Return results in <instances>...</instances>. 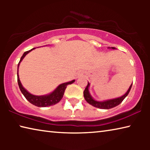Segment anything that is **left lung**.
Wrapping results in <instances>:
<instances>
[{"label":"left lung","mask_w":150,"mask_h":150,"mask_svg":"<svg viewBox=\"0 0 150 150\" xmlns=\"http://www.w3.org/2000/svg\"><path fill=\"white\" fill-rule=\"evenodd\" d=\"M112 49H115V47H112ZM132 85L130 86L126 94H124L123 96H120L119 98H114V99H111V100H105V101H103V102H99V101H96L95 100L92 98V96L90 95L89 94V91H88V87H89V83H88V84L86 87L85 91H83V95H84V98L86 100V101L90 104L95 107L98 108H101V109H110L112 108L115 107V106H118V105L122 102L123 100L126 97V96L128 95L129 92L132 88Z\"/></svg>","instance_id":"1"}]
</instances>
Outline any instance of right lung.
Listing matches in <instances>:
<instances>
[{
    "mask_svg": "<svg viewBox=\"0 0 150 150\" xmlns=\"http://www.w3.org/2000/svg\"><path fill=\"white\" fill-rule=\"evenodd\" d=\"M34 49L35 48H33V49L29 51H27V52H25L24 53V54L22 55V56L20 58L18 64V67H19L20 63L22 62V60L24 59V57L26 56V55ZM17 79L20 89L22 93L23 94V95L25 96V98H26L30 103H32V105L38 106V107H46V106L54 105L55 104L59 103V101L62 100L63 96L64 95L65 90V88H67V86L68 85L72 84V83L75 82V80H73L71 81H69V82L64 83H63V84H61L60 85L58 86L56 89H55L54 92H52V93H50L47 95L35 96L33 95L32 94L28 92V91L22 87L21 83H20V81L19 79L18 69L17 71Z\"/></svg>",
    "mask_w": 150,
    "mask_h": 150,
    "instance_id": "right-lung-1",
    "label": "right lung"
}]
</instances>
